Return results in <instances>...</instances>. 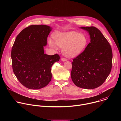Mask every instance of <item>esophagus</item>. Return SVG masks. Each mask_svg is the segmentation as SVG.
I'll list each match as a JSON object with an SVG mask.
<instances>
[{
    "instance_id": "1",
    "label": "esophagus",
    "mask_w": 121,
    "mask_h": 121,
    "mask_svg": "<svg viewBox=\"0 0 121 121\" xmlns=\"http://www.w3.org/2000/svg\"><path fill=\"white\" fill-rule=\"evenodd\" d=\"M61 60L62 61H66V59L65 57H61Z\"/></svg>"
}]
</instances>
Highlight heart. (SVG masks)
I'll return each instance as SVG.
<instances>
[{
    "label": "heart",
    "mask_w": 121,
    "mask_h": 121,
    "mask_svg": "<svg viewBox=\"0 0 121 121\" xmlns=\"http://www.w3.org/2000/svg\"><path fill=\"white\" fill-rule=\"evenodd\" d=\"M54 41L49 39L50 45L53 48L56 44L63 48V53L67 57H73L80 54L88 43V40L83 34L72 31L59 32L53 36Z\"/></svg>",
    "instance_id": "obj_1"
}]
</instances>
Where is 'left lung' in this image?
Returning a JSON list of instances; mask_svg holds the SVG:
<instances>
[{"mask_svg": "<svg viewBox=\"0 0 121 121\" xmlns=\"http://www.w3.org/2000/svg\"><path fill=\"white\" fill-rule=\"evenodd\" d=\"M90 35L91 43L73 59L71 77L77 87L85 89L98 88L105 82L112 67L111 45L96 27H82Z\"/></svg>", "mask_w": 121, "mask_h": 121, "instance_id": "1", "label": "left lung"}]
</instances>
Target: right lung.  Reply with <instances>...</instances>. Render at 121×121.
I'll use <instances>...</instances> for the list:
<instances>
[{
	"instance_id": "add662e5",
	"label": "right lung",
	"mask_w": 121,
	"mask_h": 121,
	"mask_svg": "<svg viewBox=\"0 0 121 121\" xmlns=\"http://www.w3.org/2000/svg\"><path fill=\"white\" fill-rule=\"evenodd\" d=\"M52 28L44 25H31L17 35L11 56L13 72L18 80L29 89H42L51 81V67L59 61L58 54H44Z\"/></svg>"
}]
</instances>
